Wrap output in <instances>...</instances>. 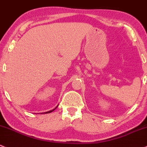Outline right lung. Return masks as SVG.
<instances>
[{
    "instance_id": "1",
    "label": "right lung",
    "mask_w": 147,
    "mask_h": 147,
    "mask_svg": "<svg viewBox=\"0 0 147 147\" xmlns=\"http://www.w3.org/2000/svg\"><path fill=\"white\" fill-rule=\"evenodd\" d=\"M57 107H58V105H57ZM56 108H57V107H55V108H54V109H53V110H49V111H47V112H45V113H41V114H47V113H51V112H53V111H54V110H55Z\"/></svg>"
}]
</instances>
